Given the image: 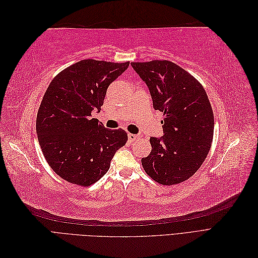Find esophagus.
Instances as JSON below:
<instances>
[{
    "mask_svg": "<svg viewBox=\"0 0 258 258\" xmlns=\"http://www.w3.org/2000/svg\"><path fill=\"white\" fill-rule=\"evenodd\" d=\"M139 138H140V136H139V135H134V134H129V135H128V139H129V141H130V142L138 141Z\"/></svg>",
    "mask_w": 258,
    "mask_h": 258,
    "instance_id": "obj_1",
    "label": "esophagus"
}]
</instances>
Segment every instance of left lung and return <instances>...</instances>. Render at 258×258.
I'll list each match as a JSON object with an SVG mask.
<instances>
[{"label": "left lung", "instance_id": "left-lung-1", "mask_svg": "<svg viewBox=\"0 0 258 258\" xmlns=\"http://www.w3.org/2000/svg\"><path fill=\"white\" fill-rule=\"evenodd\" d=\"M145 82L155 110L163 113V136L150 139L145 172L161 185L188 179L204 163L213 141L214 116L202 85L168 60L131 62Z\"/></svg>", "mask_w": 258, "mask_h": 258}]
</instances>
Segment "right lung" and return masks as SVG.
<instances>
[{
	"instance_id": "1",
	"label": "right lung",
	"mask_w": 258,
	"mask_h": 258,
	"mask_svg": "<svg viewBox=\"0 0 258 258\" xmlns=\"http://www.w3.org/2000/svg\"><path fill=\"white\" fill-rule=\"evenodd\" d=\"M128 67L86 59L50 82L37 112L36 134L45 159L66 181L84 187L96 183L126 144V131L105 128L91 113L101 111L107 87Z\"/></svg>"
}]
</instances>
